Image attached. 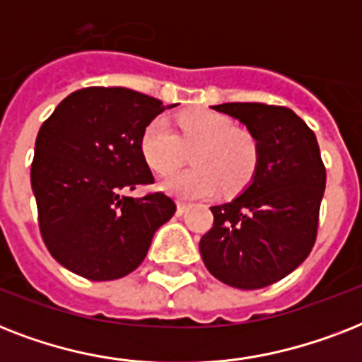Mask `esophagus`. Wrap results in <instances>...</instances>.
<instances>
[{"mask_svg": "<svg viewBox=\"0 0 362 362\" xmlns=\"http://www.w3.org/2000/svg\"><path fill=\"white\" fill-rule=\"evenodd\" d=\"M187 209H189V204H187V203H178V206H176V214H178V216L186 214Z\"/></svg>", "mask_w": 362, "mask_h": 362, "instance_id": "esophagus-1", "label": "esophagus"}]
</instances>
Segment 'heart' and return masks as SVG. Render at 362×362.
Instances as JSON below:
<instances>
[{"label": "heart", "instance_id": "obj_1", "mask_svg": "<svg viewBox=\"0 0 362 362\" xmlns=\"http://www.w3.org/2000/svg\"><path fill=\"white\" fill-rule=\"evenodd\" d=\"M180 135L165 118H156L144 127L141 152L158 175H168L194 153L195 170L167 176L161 187L182 201L209 199L226 187L238 192L255 176L259 165V142L246 129L216 110L195 109L178 116Z\"/></svg>", "mask_w": 362, "mask_h": 362}]
</instances>
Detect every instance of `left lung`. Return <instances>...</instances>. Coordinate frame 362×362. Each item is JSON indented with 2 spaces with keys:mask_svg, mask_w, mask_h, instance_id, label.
Instances as JSON below:
<instances>
[{
  "mask_svg": "<svg viewBox=\"0 0 362 362\" xmlns=\"http://www.w3.org/2000/svg\"><path fill=\"white\" fill-rule=\"evenodd\" d=\"M259 142L255 176L231 203L210 206L199 242L209 272L237 289L272 286L308 257L317 237L327 173L314 131L291 109L264 103L212 107Z\"/></svg>",
  "mask_w": 362,
  "mask_h": 362,
  "instance_id": "8db88e82",
  "label": "left lung"
}]
</instances>
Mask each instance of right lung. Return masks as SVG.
I'll use <instances>...</instances> for the list:
<instances>
[{
    "label": "right lung",
    "instance_id": "obj_1",
    "mask_svg": "<svg viewBox=\"0 0 362 362\" xmlns=\"http://www.w3.org/2000/svg\"><path fill=\"white\" fill-rule=\"evenodd\" d=\"M170 107L127 88H82L41 125L31 189L42 240L65 269L95 281L124 278L173 218L176 204L163 192L124 193L153 184L141 136Z\"/></svg>",
    "mask_w": 362,
    "mask_h": 362
}]
</instances>
